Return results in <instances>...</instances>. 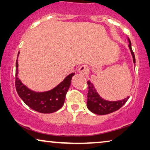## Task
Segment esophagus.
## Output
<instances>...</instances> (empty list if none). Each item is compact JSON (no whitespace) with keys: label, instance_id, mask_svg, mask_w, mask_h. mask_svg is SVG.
<instances>
[{"label":"esophagus","instance_id":"esophagus-1","mask_svg":"<svg viewBox=\"0 0 150 150\" xmlns=\"http://www.w3.org/2000/svg\"><path fill=\"white\" fill-rule=\"evenodd\" d=\"M89 72V69H88V67L86 66V65H82L79 67V73L80 74L83 75H86L88 74V73Z\"/></svg>","mask_w":150,"mask_h":150}]
</instances>
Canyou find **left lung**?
I'll return each mask as SVG.
<instances>
[{"label":"left lung","mask_w":150,"mask_h":150,"mask_svg":"<svg viewBox=\"0 0 150 150\" xmlns=\"http://www.w3.org/2000/svg\"><path fill=\"white\" fill-rule=\"evenodd\" d=\"M128 40L129 42L128 47H129L132 58H133V62L135 64V57H134V52H132L131 43L128 38ZM88 93L87 107L90 111L97 115H106L114 112L121 108L129 98V96H128L126 98L117 101H109L105 100L104 98L100 96L98 92H96L94 85L90 81H88Z\"/></svg>","instance_id":"1"}]
</instances>
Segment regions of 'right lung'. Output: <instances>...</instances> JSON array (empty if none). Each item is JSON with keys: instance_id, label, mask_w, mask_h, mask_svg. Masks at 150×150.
I'll return each instance as SVG.
<instances>
[{"instance_id": "add662e5", "label": "right lung", "mask_w": 150, "mask_h": 150, "mask_svg": "<svg viewBox=\"0 0 150 150\" xmlns=\"http://www.w3.org/2000/svg\"><path fill=\"white\" fill-rule=\"evenodd\" d=\"M20 52L18 54V56ZM16 88L19 96L33 110L42 113H52L63 106L67 92L71 86V79L75 73L67 76L63 81L52 90L47 92H38L29 89L19 79L18 62L16 64Z\"/></svg>"}]
</instances>
